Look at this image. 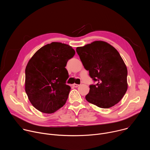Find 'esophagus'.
<instances>
[{
  "mask_svg": "<svg viewBox=\"0 0 150 150\" xmlns=\"http://www.w3.org/2000/svg\"><path fill=\"white\" fill-rule=\"evenodd\" d=\"M72 86L74 87H79V84H76V83H74L73 85H72Z\"/></svg>",
  "mask_w": 150,
  "mask_h": 150,
  "instance_id": "1",
  "label": "esophagus"
}]
</instances>
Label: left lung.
<instances>
[{"label": "left lung", "instance_id": "obj_1", "mask_svg": "<svg viewBox=\"0 0 150 150\" xmlns=\"http://www.w3.org/2000/svg\"><path fill=\"white\" fill-rule=\"evenodd\" d=\"M76 50L85 69L97 81L90 86L86 100L103 109L118 103L127 89V71L117 50L103 41H93Z\"/></svg>", "mask_w": 150, "mask_h": 150}]
</instances>
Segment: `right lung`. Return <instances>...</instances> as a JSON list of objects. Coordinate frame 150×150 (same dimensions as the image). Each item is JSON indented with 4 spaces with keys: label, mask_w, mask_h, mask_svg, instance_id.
<instances>
[{
    "label": "right lung",
    "mask_w": 150,
    "mask_h": 150,
    "mask_svg": "<svg viewBox=\"0 0 150 150\" xmlns=\"http://www.w3.org/2000/svg\"><path fill=\"white\" fill-rule=\"evenodd\" d=\"M75 52L68 45L52 42L38 50L25 68V90L34 108L45 113H53L65 105L71 87L65 68Z\"/></svg>",
    "instance_id": "obj_1"
}]
</instances>
